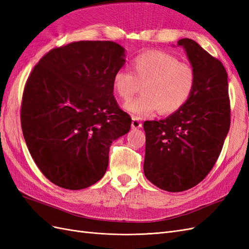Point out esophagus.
Instances as JSON below:
<instances>
[{
    "label": "esophagus",
    "mask_w": 249,
    "mask_h": 249,
    "mask_svg": "<svg viewBox=\"0 0 249 249\" xmlns=\"http://www.w3.org/2000/svg\"><path fill=\"white\" fill-rule=\"evenodd\" d=\"M142 126V123L137 117H133L132 119V127L133 129H139V127Z\"/></svg>",
    "instance_id": "34e87169"
}]
</instances>
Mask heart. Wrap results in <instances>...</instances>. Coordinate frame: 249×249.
<instances>
[{"instance_id": "1", "label": "heart", "mask_w": 249, "mask_h": 249, "mask_svg": "<svg viewBox=\"0 0 249 249\" xmlns=\"http://www.w3.org/2000/svg\"><path fill=\"white\" fill-rule=\"evenodd\" d=\"M132 72L120 69L112 78L115 94L124 101L139 91L142 94L124 105V109L135 117H142L159 111L172 114L183 108L196 85L193 67L167 52L147 51L134 57Z\"/></svg>"}]
</instances>
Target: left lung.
<instances>
[{
  "instance_id": "1",
  "label": "left lung",
  "mask_w": 249,
  "mask_h": 249,
  "mask_svg": "<svg viewBox=\"0 0 249 249\" xmlns=\"http://www.w3.org/2000/svg\"><path fill=\"white\" fill-rule=\"evenodd\" d=\"M196 72V85L183 108L159 122H144L143 170L158 188L180 192L212 170L231 125L228 73L220 60L189 38L178 41Z\"/></svg>"
}]
</instances>
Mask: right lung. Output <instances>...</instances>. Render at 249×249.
Returning <instances> with one entry per match:
<instances>
[{
  "label": "right lung",
  "mask_w": 249,
  "mask_h": 249,
  "mask_svg": "<svg viewBox=\"0 0 249 249\" xmlns=\"http://www.w3.org/2000/svg\"><path fill=\"white\" fill-rule=\"evenodd\" d=\"M113 41H77L37 63L22 93L20 124L30 154L53 184L80 190L106 173L113 140L132 119L113 95V74L124 64Z\"/></svg>",
  "instance_id": "right-lung-1"
}]
</instances>
